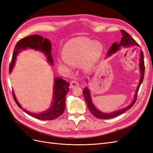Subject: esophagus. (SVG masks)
Returning a JSON list of instances; mask_svg holds the SVG:
<instances>
[{"instance_id":"1","label":"esophagus","mask_w":153,"mask_h":153,"mask_svg":"<svg viewBox=\"0 0 153 153\" xmlns=\"http://www.w3.org/2000/svg\"><path fill=\"white\" fill-rule=\"evenodd\" d=\"M78 82H76V80H72L70 83V88L71 89H73V88H74L75 87H77L78 86Z\"/></svg>"}]
</instances>
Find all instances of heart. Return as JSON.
I'll list each match as a JSON object with an SVG mask.
<instances>
[{
    "instance_id": "obj_1",
    "label": "heart",
    "mask_w": 153,
    "mask_h": 153,
    "mask_svg": "<svg viewBox=\"0 0 153 153\" xmlns=\"http://www.w3.org/2000/svg\"><path fill=\"white\" fill-rule=\"evenodd\" d=\"M103 47L99 41H92L85 38L71 39L64 45L62 50L64 60L62 64L82 66L85 70L93 67L102 54Z\"/></svg>"
}]
</instances>
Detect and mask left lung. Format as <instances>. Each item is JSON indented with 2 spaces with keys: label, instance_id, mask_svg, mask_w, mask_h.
<instances>
[{
  "label": "left lung",
  "instance_id": "8db88e82",
  "mask_svg": "<svg viewBox=\"0 0 153 153\" xmlns=\"http://www.w3.org/2000/svg\"><path fill=\"white\" fill-rule=\"evenodd\" d=\"M121 34H122V38L121 40L120 41L119 43H114L111 46L109 50L108 51L107 55L108 56H110L113 53H115L117 52L118 50H119L122 47L124 48H130V47H139L138 45L135 40L132 37L129 35L128 33L123 30H121ZM140 63H139V67H140V71L141 74L140 79L139 80V84H138V86L137 87V90L135 91V94L134 95L133 100L131 101V103L129 104L128 106H127L126 108L119 109L118 110L114 111L113 112L110 113H104L102 112L101 111L99 110L98 108H96V106L94 105L93 102L92 101L91 96L90 93V91L87 87H85V89L83 90V94H84V98L85 100L86 103L87 105V107L89 108V111L91 112V114L94 115V117L101 119H111L113 117H115L118 116V115L123 114L124 112H126L128 110L130 109L133 105L135 104L137 98V94L138 90H139L140 86L143 82V76H144V71H145V66H144V61H143V54L142 51H140Z\"/></svg>",
  "mask_w": 153,
  "mask_h": 153
}]
</instances>
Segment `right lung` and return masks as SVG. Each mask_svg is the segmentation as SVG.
Returning a JSON list of instances; mask_svg holds the SVG:
<instances>
[{
    "label": "right lung",
    "instance_id": "obj_1",
    "mask_svg": "<svg viewBox=\"0 0 153 153\" xmlns=\"http://www.w3.org/2000/svg\"><path fill=\"white\" fill-rule=\"evenodd\" d=\"M27 48H32L35 50H39L43 52L47 57L49 63L53 64V59L52 56V45L48 39H45L43 37L39 35H31L25 37L17 42L15 50H14L11 62L10 65V73L15 66V61L18 53L21 50ZM69 84L62 78H55L53 85V98L52 105L47 111L42 113H32L24 109L17 100L15 94L13 91V96L19 108L23 110L27 114L40 120H53L61 115L65 109V100L66 94L69 92Z\"/></svg>",
    "mask_w": 153,
    "mask_h": 153
}]
</instances>
